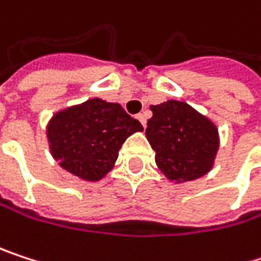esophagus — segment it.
Wrapping results in <instances>:
<instances>
[{"label": "esophagus", "mask_w": 261, "mask_h": 261, "mask_svg": "<svg viewBox=\"0 0 261 261\" xmlns=\"http://www.w3.org/2000/svg\"><path fill=\"white\" fill-rule=\"evenodd\" d=\"M136 117L139 119V122H141V123H142L144 126L147 125V114H145V113H139V114H138Z\"/></svg>", "instance_id": "obj_1"}]
</instances>
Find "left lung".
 Here are the masks:
<instances>
[{"mask_svg":"<svg viewBox=\"0 0 261 261\" xmlns=\"http://www.w3.org/2000/svg\"><path fill=\"white\" fill-rule=\"evenodd\" d=\"M151 111L145 135L159 170L176 184L205 176L219 150L217 126L180 100L151 105Z\"/></svg>","mask_w":261,"mask_h":261,"instance_id":"8db88e82","label":"left lung"}]
</instances>
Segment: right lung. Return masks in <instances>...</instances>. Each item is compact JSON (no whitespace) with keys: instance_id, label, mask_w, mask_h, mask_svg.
Listing matches in <instances>:
<instances>
[{"instance_id":"obj_1","label":"right lung","mask_w":261,"mask_h":261,"mask_svg":"<svg viewBox=\"0 0 261 261\" xmlns=\"http://www.w3.org/2000/svg\"><path fill=\"white\" fill-rule=\"evenodd\" d=\"M142 129L119 103L94 97L58 111L47 125V139L65 171L96 182L111 171L125 139Z\"/></svg>"}]
</instances>
